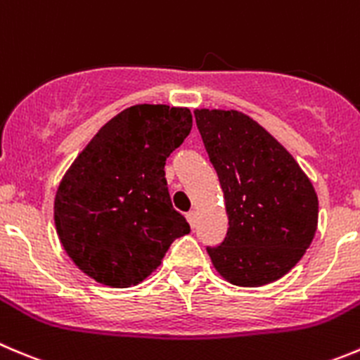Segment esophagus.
Returning a JSON list of instances; mask_svg holds the SVG:
<instances>
[{"mask_svg": "<svg viewBox=\"0 0 360 360\" xmlns=\"http://www.w3.org/2000/svg\"><path fill=\"white\" fill-rule=\"evenodd\" d=\"M186 219H188V223L191 225V229H195V225H197V214H195V211L186 212Z\"/></svg>", "mask_w": 360, "mask_h": 360, "instance_id": "obj_1", "label": "esophagus"}]
</instances>
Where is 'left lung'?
<instances>
[{
	"label": "left lung",
	"instance_id": "8db88e82",
	"mask_svg": "<svg viewBox=\"0 0 360 360\" xmlns=\"http://www.w3.org/2000/svg\"><path fill=\"white\" fill-rule=\"evenodd\" d=\"M193 114L229 214L223 243L207 246L212 265L237 287L273 283L315 237V188L294 156L250 116L218 109Z\"/></svg>",
	"mask_w": 360,
	"mask_h": 360
}]
</instances>
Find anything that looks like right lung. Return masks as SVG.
Wrapping results in <instances>:
<instances>
[{
    "label": "right lung",
    "instance_id": "1",
    "mask_svg": "<svg viewBox=\"0 0 360 360\" xmlns=\"http://www.w3.org/2000/svg\"><path fill=\"white\" fill-rule=\"evenodd\" d=\"M191 123L186 107L134 105L103 124L66 170L54 198L56 230L84 274L134 287L190 232L170 202L165 162Z\"/></svg>",
    "mask_w": 360,
    "mask_h": 360
}]
</instances>
